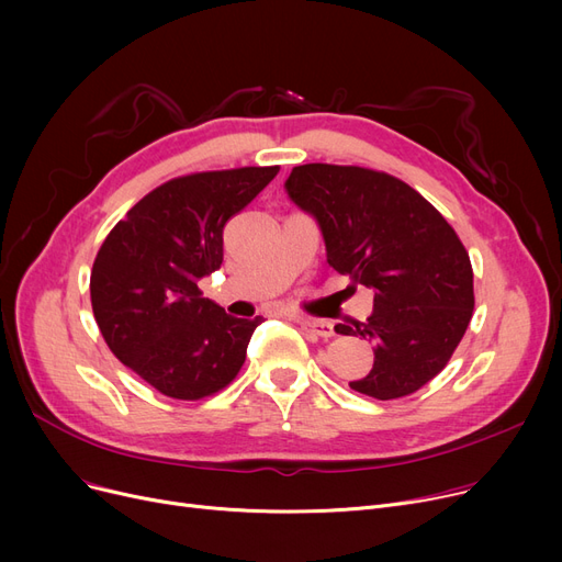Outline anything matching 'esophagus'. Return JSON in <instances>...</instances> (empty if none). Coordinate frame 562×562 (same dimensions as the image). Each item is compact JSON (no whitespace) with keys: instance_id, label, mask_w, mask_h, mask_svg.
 Returning <instances> with one entry per match:
<instances>
[{"instance_id":"obj_1","label":"esophagus","mask_w":562,"mask_h":562,"mask_svg":"<svg viewBox=\"0 0 562 562\" xmlns=\"http://www.w3.org/2000/svg\"><path fill=\"white\" fill-rule=\"evenodd\" d=\"M296 321L301 323V328L314 337L328 339L335 335V326L326 318H312V316H296Z\"/></svg>"}]
</instances>
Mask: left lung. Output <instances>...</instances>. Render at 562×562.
Here are the masks:
<instances>
[{"mask_svg":"<svg viewBox=\"0 0 562 562\" xmlns=\"http://www.w3.org/2000/svg\"><path fill=\"white\" fill-rule=\"evenodd\" d=\"M284 191L316 221L333 269L373 289L367 323L335 326L373 346V369L350 390L390 401L424 387L474 312V271L456 229L415 189L369 168L296 166Z\"/></svg>","mask_w":562,"mask_h":562,"instance_id":"left-lung-1","label":"left lung"}]
</instances>
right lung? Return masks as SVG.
I'll list each match as a JSON object with an SVG mask.
<instances>
[{"label": "right lung", "instance_id": "add662e5", "mask_svg": "<svg viewBox=\"0 0 562 562\" xmlns=\"http://www.w3.org/2000/svg\"><path fill=\"white\" fill-rule=\"evenodd\" d=\"M278 166L177 177L138 200L104 239L91 303L113 356L180 401L210 396L239 373L261 323L202 299L198 282L223 263V227Z\"/></svg>", "mask_w": 562, "mask_h": 562}]
</instances>
